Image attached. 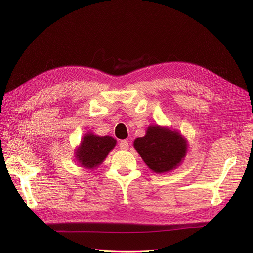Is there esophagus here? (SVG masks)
Listing matches in <instances>:
<instances>
[{"instance_id": "34e87169", "label": "esophagus", "mask_w": 253, "mask_h": 253, "mask_svg": "<svg viewBox=\"0 0 253 253\" xmlns=\"http://www.w3.org/2000/svg\"><path fill=\"white\" fill-rule=\"evenodd\" d=\"M120 150H127L128 149V142L126 140H121L119 142Z\"/></svg>"}]
</instances>
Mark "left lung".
Returning a JSON list of instances; mask_svg holds the SVG:
<instances>
[{
    "label": "left lung",
    "mask_w": 253,
    "mask_h": 253,
    "mask_svg": "<svg viewBox=\"0 0 253 253\" xmlns=\"http://www.w3.org/2000/svg\"><path fill=\"white\" fill-rule=\"evenodd\" d=\"M134 148L150 169L158 174L175 170L188 151V140L178 131L151 125L143 137L134 140Z\"/></svg>",
    "instance_id": "8db88e82"
}]
</instances>
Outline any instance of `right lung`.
<instances>
[{
    "instance_id": "obj_1",
    "label": "right lung",
    "mask_w": 253,
    "mask_h": 253,
    "mask_svg": "<svg viewBox=\"0 0 253 253\" xmlns=\"http://www.w3.org/2000/svg\"><path fill=\"white\" fill-rule=\"evenodd\" d=\"M116 142L111 136H98L88 132L75 151L76 160L85 169H96L115 148Z\"/></svg>"
}]
</instances>
